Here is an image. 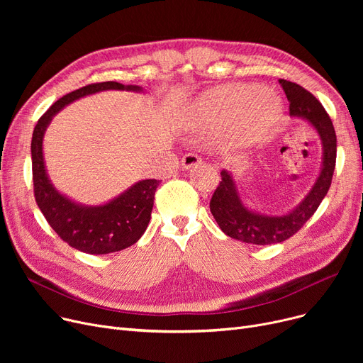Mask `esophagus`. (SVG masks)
Here are the masks:
<instances>
[{"label":"esophagus","instance_id":"obj_1","mask_svg":"<svg viewBox=\"0 0 363 363\" xmlns=\"http://www.w3.org/2000/svg\"><path fill=\"white\" fill-rule=\"evenodd\" d=\"M201 159L197 156V155H194V152H188V155H185L184 157H182V167L184 169H191V167H194V166H199V164H201Z\"/></svg>","mask_w":363,"mask_h":363}]
</instances>
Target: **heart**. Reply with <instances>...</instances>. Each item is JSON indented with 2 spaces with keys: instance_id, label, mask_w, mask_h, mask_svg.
I'll return each mask as SVG.
<instances>
[{
  "instance_id": "1",
  "label": "heart",
  "mask_w": 363,
  "mask_h": 363,
  "mask_svg": "<svg viewBox=\"0 0 363 363\" xmlns=\"http://www.w3.org/2000/svg\"><path fill=\"white\" fill-rule=\"evenodd\" d=\"M277 95L257 85H219L200 94L184 108V123L193 129L223 128L222 137L237 143L259 138L279 118Z\"/></svg>"
}]
</instances>
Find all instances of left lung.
I'll return each mask as SVG.
<instances>
[{"label": "left lung", "mask_w": 363, "mask_h": 363, "mask_svg": "<svg viewBox=\"0 0 363 363\" xmlns=\"http://www.w3.org/2000/svg\"><path fill=\"white\" fill-rule=\"evenodd\" d=\"M278 82L290 101V118L306 121L319 135L322 163L309 193L291 211L282 215H266L253 211L242 201L231 172L226 169L220 172L222 181L211 200V212L228 237L257 245L282 242L311 219L328 193L337 157L335 130L325 108L303 86L285 79Z\"/></svg>", "instance_id": "left-lung-1"}]
</instances>
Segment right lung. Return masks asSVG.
Instances as JSON below:
<instances>
[{"mask_svg":"<svg viewBox=\"0 0 363 363\" xmlns=\"http://www.w3.org/2000/svg\"><path fill=\"white\" fill-rule=\"evenodd\" d=\"M144 92L138 85L101 82L82 86L57 100L38 121L30 144L33 191L38 207L52 230L73 249L88 255H108L135 244L145 233L160 181L141 179L99 206H88L60 193L51 182L44 160V135L52 118L70 103L101 91Z\"/></svg>","mask_w":363,"mask_h":363,"instance_id":"obj_1","label":"right lung"}]
</instances>
